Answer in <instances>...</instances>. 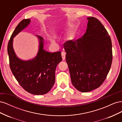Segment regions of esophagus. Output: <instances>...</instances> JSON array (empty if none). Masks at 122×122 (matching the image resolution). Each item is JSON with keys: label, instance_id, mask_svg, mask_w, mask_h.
<instances>
[{"label": "esophagus", "instance_id": "34e87169", "mask_svg": "<svg viewBox=\"0 0 122 122\" xmlns=\"http://www.w3.org/2000/svg\"><path fill=\"white\" fill-rule=\"evenodd\" d=\"M61 57L62 58V60H65L66 58V53L64 52H61Z\"/></svg>", "mask_w": 122, "mask_h": 122}]
</instances>
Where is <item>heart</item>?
I'll return each mask as SVG.
<instances>
[{
	"mask_svg": "<svg viewBox=\"0 0 122 122\" xmlns=\"http://www.w3.org/2000/svg\"><path fill=\"white\" fill-rule=\"evenodd\" d=\"M61 30L60 27H56L53 28L52 31H51V34L53 36H56L60 32ZM75 37V34L74 31H69L67 35L66 36V40L68 42H71L72 41L74 40Z\"/></svg>",
	"mask_w": 122,
	"mask_h": 122,
	"instance_id": "heart-1",
	"label": "heart"
}]
</instances>
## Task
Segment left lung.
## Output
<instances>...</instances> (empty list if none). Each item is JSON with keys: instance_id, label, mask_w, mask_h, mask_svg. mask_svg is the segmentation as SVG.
Instances as JSON below:
<instances>
[{"instance_id": "obj_1", "label": "left lung", "mask_w": 122, "mask_h": 122, "mask_svg": "<svg viewBox=\"0 0 122 122\" xmlns=\"http://www.w3.org/2000/svg\"><path fill=\"white\" fill-rule=\"evenodd\" d=\"M81 38L64 44L72 83L81 92L98 88L105 80L112 63L111 39L101 22L88 17Z\"/></svg>"}]
</instances>
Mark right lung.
Segmentation results:
<instances>
[{
    "label": "right lung",
    "mask_w": 122,
    "mask_h": 122,
    "mask_svg": "<svg viewBox=\"0 0 122 122\" xmlns=\"http://www.w3.org/2000/svg\"><path fill=\"white\" fill-rule=\"evenodd\" d=\"M30 19H23L15 29L8 45L10 66L14 76L20 86L28 93L40 95L50 91L55 82V72L62 61L60 51L51 53L44 49V40L39 39V50L32 59L23 60L18 57L13 48L14 38L30 23Z\"/></svg>",
    "instance_id": "add662e5"
}]
</instances>
